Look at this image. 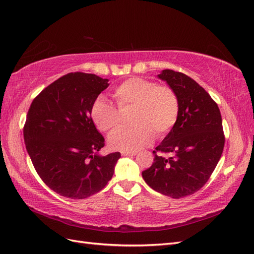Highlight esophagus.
Segmentation results:
<instances>
[{
	"label": "esophagus",
	"instance_id": "1",
	"mask_svg": "<svg viewBox=\"0 0 254 254\" xmlns=\"http://www.w3.org/2000/svg\"><path fill=\"white\" fill-rule=\"evenodd\" d=\"M136 151H122V156L124 157H128V156H135Z\"/></svg>",
	"mask_w": 254,
	"mask_h": 254
}]
</instances>
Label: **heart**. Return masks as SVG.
I'll list each match as a JSON object with an SVG mask.
<instances>
[{
	"mask_svg": "<svg viewBox=\"0 0 254 254\" xmlns=\"http://www.w3.org/2000/svg\"><path fill=\"white\" fill-rule=\"evenodd\" d=\"M112 96L121 112L130 110L128 121L131 125L122 127L109 136L112 148L134 151L151 143L155 134L158 139L165 136L175 126L179 117V98L167 86L141 77H131L120 83ZM104 97L92 104V122L103 132L111 131L119 125L120 113Z\"/></svg>",
	"mask_w": 254,
	"mask_h": 254,
	"instance_id": "obj_1",
	"label": "heart"
}]
</instances>
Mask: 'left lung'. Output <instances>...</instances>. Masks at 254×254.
Instances as JSON below:
<instances>
[{
    "instance_id": "8db88e82",
    "label": "left lung",
    "mask_w": 254,
    "mask_h": 254,
    "mask_svg": "<svg viewBox=\"0 0 254 254\" xmlns=\"http://www.w3.org/2000/svg\"><path fill=\"white\" fill-rule=\"evenodd\" d=\"M158 77L178 95L179 117L152 151L153 163L142 176L152 190L178 199L196 193L210 179L224 150L225 134L217 104L194 79L173 70H163Z\"/></svg>"
}]
</instances>
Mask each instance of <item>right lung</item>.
Listing matches in <instances>:
<instances>
[{
  "label": "right lung",
  "instance_id": "add662e5",
  "mask_svg": "<svg viewBox=\"0 0 254 254\" xmlns=\"http://www.w3.org/2000/svg\"><path fill=\"white\" fill-rule=\"evenodd\" d=\"M108 81L95 74L68 73L42 90L28 109L23 129L26 150L42 181L64 197L98 193L121 158L120 152L98 155L105 139L90 114Z\"/></svg>",
  "mask_w": 254,
  "mask_h": 254
}]
</instances>
